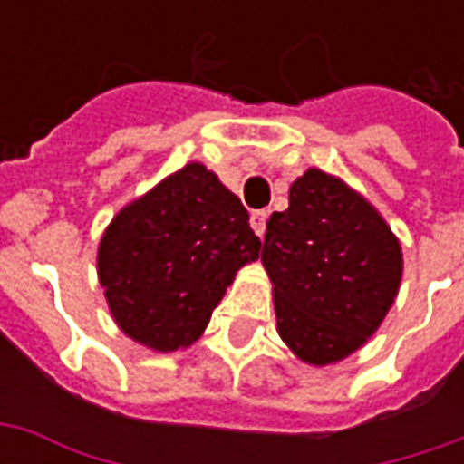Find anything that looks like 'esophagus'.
Returning a JSON list of instances; mask_svg holds the SVG:
<instances>
[{"instance_id": "1", "label": "esophagus", "mask_w": 464, "mask_h": 464, "mask_svg": "<svg viewBox=\"0 0 464 464\" xmlns=\"http://www.w3.org/2000/svg\"><path fill=\"white\" fill-rule=\"evenodd\" d=\"M266 221H268V213L263 211V208H258V211L251 213L253 231H256V236H261V238H263V233H266Z\"/></svg>"}]
</instances>
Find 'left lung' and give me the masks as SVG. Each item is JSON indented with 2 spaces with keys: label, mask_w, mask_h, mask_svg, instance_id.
<instances>
[{
  "label": "left lung",
  "mask_w": 464,
  "mask_h": 464,
  "mask_svg": "<svg viewBox=\"0 0 464 464\" xmlns=\"http://www.w3.org/2000/svg\"><path fill=\"white\" fill-rule=\"evenodd\" d=\"M261 261L283 343L311 365L338 362L368 341L402 278L385 218L321 169L295 179L288 208L268 218Z\"/></svg>",
  "instance_id": "left-lung-1"
}]
</instances>
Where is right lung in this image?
I'll use <instances>...</instances> for the list:
<instances>
[{
    "instance_id": "right-lung-1",
    "label": "right lung",
    "mask_w": 464,
    "mask_h": 464,
    "mask_svg": "<svg viewBox=\"0 0 464 464\" xmlns=\"http://www.w3.org/2000/svg\"><path fill=\"white\" fill-rule=\"evenodd\" d=\"M258 251L241 198L203 163H186L116 213L96 268L116 325L171 353L198 341L233 276Z\"/></svg>"
}]
</instances>
